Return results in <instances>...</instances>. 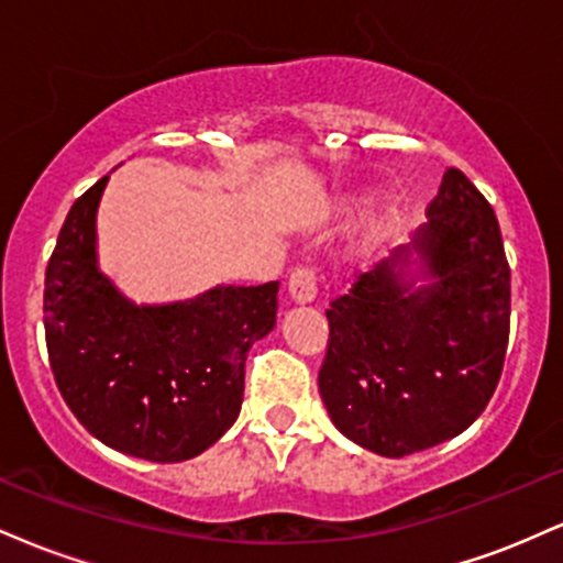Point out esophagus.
<instances>
[{
    "label": "esophagus",
    "mask_w": 563,
    "mask_h": 563,
    "mask_svg": "<svg viewBox=\"0 0 563 563\" xmlns=\"http://www.w3.org/2000/svg\"><path fill=\"white\" fill-rule=\"evenodd\" d=\"M318 296V275L312 267H296L288 277V299L294 303H307Z\"/></svg>",
    "instance_id": "34e87169"
}]
</instances>
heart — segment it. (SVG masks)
Wrapping results in <instances>:
<instances>
[{"label":"heart","instance_id":"heart-1","mask_svg":"<svg viewBox=\"0 0 563 563\" xmlns=\"http://www.w3.org/2000/svg\"><path fill=\"white\" fill-rule=\"evenodd\" d=\"M371 196H360V198H354L352 203L346 206V214H354V211H360V209H365V206H371ZM389 230H391V217L389 214H380L376 222H373V238H384V235H389Z\"/></svg>","mask_w":563,"mask_h":563}]
</instances>
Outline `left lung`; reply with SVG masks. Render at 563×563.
<instances>
[{
	"mask_svg": "<svg viewBox=\"0 0 563 563\" xmlns=\"http://www.w3.org/2000/svg\"><path fill=\"white\" fill-rule=\"evenodd\" d=\"M426 217L325 312L322 402L341 434L384 457L466 431L506 360L510 267L493 206L448 169Z\"/></svg>",
	"mask_w": 563,
	"mask_h": 563,
	"instance_id": "left-lung-1",
	"label": "left lung"
}]
</instances>
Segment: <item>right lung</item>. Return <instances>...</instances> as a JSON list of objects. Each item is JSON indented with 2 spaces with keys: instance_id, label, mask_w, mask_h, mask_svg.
I'll return each instance as SVG.
<instances>
[{
  "instance_id": "add662e5",
  "label": "right lung",
  "mask_w": 563,
  "mask_h": 563,
  "mask_svg": "<svg viewBox=\"0 0 563 563\" xmlns=\"http://www.w3.org/2000/svg\"><path fill=\"white\" fill-rule=\"evenodd\" d=\"M108 177L70 206L44 275L55 384L89 434L153 463L190 461L235 423L245 357L275 328L277 280L134 303L97 264Z\"/></svg>"
}]
</instances>
